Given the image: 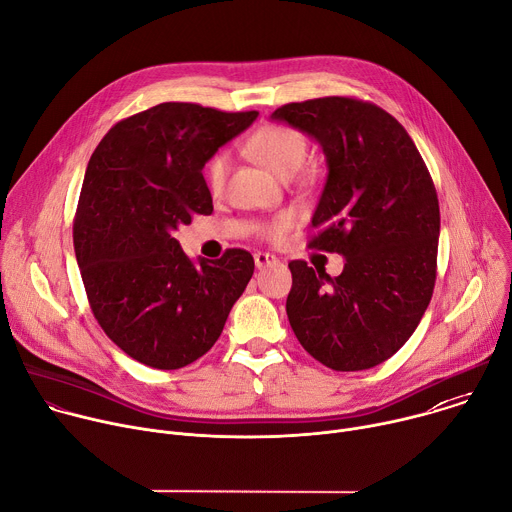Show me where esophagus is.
Masks as SVG:
<instances>
[{"instance_id":"1","label":"esophagus","mask_w":512,"mask_h":512,"mask_svg":"<svg viewBox=\"0 0 512 512\" xmlns=\"http://www.w3.org/2000/svg\"><path fill=\"white\" fill-rule=\"evenodd\" d=\"M253 259H255V267H257V269H265V267H269V265L279 263V259H277L275 255L263 253V251H257V253L253 255Z\"/></svg>"}]
</instances>
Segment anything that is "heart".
<instances>
[{
	"label": "heart",
	"mask_w": 512,
	"mask_h": 512,
	"mask_svg": "<svg viewBox=\"0 0 512 512\" xmlns=\"http://www.w3.org/2000/svg\"><path fill=\"white\" fill-rule=\"evenodd\" d=\"M247 152L259 164H263L267 170H271L275 176L289 178L291 174H296L302 168V164L308 156V141L294 127L269 123V125L259 127L249 137ZM229 168H231V160L223 152L216 154L208 162L206 182L214 194H218L225 188ZM291 223H294V214H291L289 210H283V212L275 214L273 218H269V221H265L259 227V233L267 239H279L291 227Z\"/></svg>",
	"instance_id": "heart-1"
}]
</instances>
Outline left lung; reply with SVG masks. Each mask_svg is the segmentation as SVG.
Wrapping results in <instances>:
<instances>
[{
  "label": "left lung",
  "instance_id": "8db88e82",
  "mask_svg": "<svg viewBox=\"0 0 512 512\" xmlns=\"http://www.w3.org/2000/svg\"><path fill=\"white\" fill-rule=\"evenodd\" d=\"M273 121L320 145L328 178L312 216V249L344 269L291 261L285 302L300 344L332 371H364L391 358L425 314L437 267L440 202L405 127L352 97L287 103Z\"/></svg>",
  "mask_w": 512,
  "mask_h": 512
}]
</instances>
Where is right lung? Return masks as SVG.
Returning <instances> with one entry per match:
<instances>
[{
    "instance_id": "1",
    "label": "right lung",
    "mask_w": 512,
    "mask_h": 512,
    "mask_svg": "<svg viewBox=\"0 0 512 512\" xmlns=\"http://www.w3.org/2000/svg\"><path fill=\"white\" fill-rule=\"evenodd\" d=\"M257 115L160 103L115 123L89 160L72 225L87 298L103 332L152 369L206 354L253 275L249 251L196 265L174 231L212 212L202 168Z\"/></svg>"
}]
</instances>
